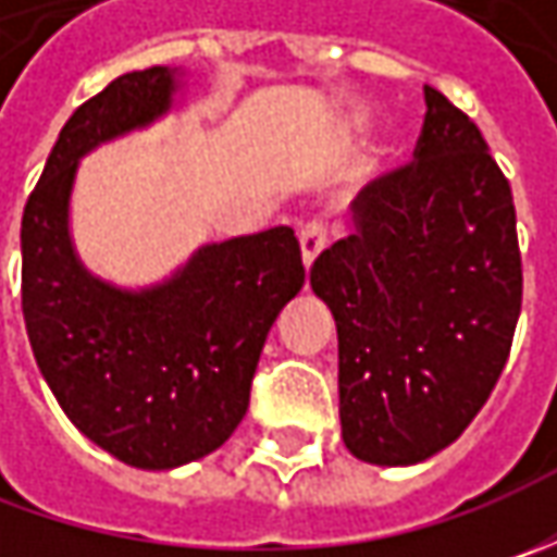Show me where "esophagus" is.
<instances>
[{
	"label": "esophagus",
	"instance_id": "34e87169",
	"mask_svg": "<svg viewBox=\"0 0 557 557\" xmlns=\"http://www.w3.org/2000/svg\"><path fill=\"white\" fill-rule=\"evenodd\" d=\"M322 250H325V228H322V223H307L304 228H300V253H304V267L310 269Z\"/></svg>",
	"mask_w": 557,
	"mask_h": 557
}]
</instances>
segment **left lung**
Segmentation results:
<instances>
[{
	"label": "left lung",
	"instance_id": "left-lung-1",
	"mask_svg": "<svg viewBox=\"0 0 557 557\" xmlns=\"http://www.w3.org/2000/svg\"><path fill=\"white\" fill-rule=\"evenodd\" d=\"M416 161L366 185L354 235L310 285L337 325L341 434L356 459L416 465L483 409L521 315L511 185L478 123L424 86Z\"/></svg>",
	"mask_w": 557,
	"mask_h": 557
}]
</instances>
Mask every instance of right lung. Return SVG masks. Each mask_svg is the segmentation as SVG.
Listing matches in <instances>:
<instances>
[{
	"instance_id": "add662e5",
	"label": "right lung",
	"mask_w": 557,
	"mask_h": 557,
	"mask_svg": "<svg viewBox=\"0 0 557 557\" xmlns=\"http://www.w3.org/2000/svg\"><path fill=\"white\" fill-rule=\"evenodd\" d=\"M176 71L117 76L64 123L21 220V307L54 399L120 461L166 471L220 449L250 403L275 315L304 288L294 228L201 247L173 278L123 290L79 263L67 210L76 163L170 111Z\"/></svg>"
}]
</instances>
